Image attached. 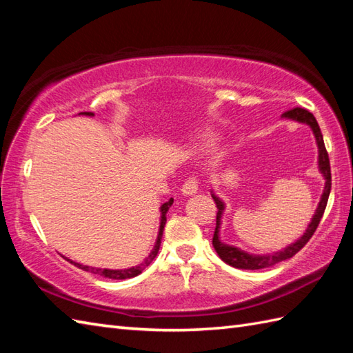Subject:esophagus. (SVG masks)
Returning a JSON list of instances; mask_svg holds the SVG:
<instances>
[{
	"label": "esophagus",
	"mask_w": 353,
	"mask_h": 353,
	"mask_svg": "<svg viewBox=\"0 0 353 353\" xmlns=\"http://www.w3.org/2000/svg\"><path fill=\"white\" fill-rule=\"evenodd\" d=\"M199 190V183L194 177H190L188 181H185V183L182 185V194L183 196H194Z\"/></svg>",
	"instance_id": "34e87169"
}]
</instances>
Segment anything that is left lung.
Masks as SVG:
<instances>
[{
	"label": "left lung",
	"instance_id": "obj_1",
	"mask_svg": "<svg viewBox=\"0 0 353 353\" xmlns=\"http://www.w3.org/2000/svg\"><path fill=\"white\" fill-rule=\"evenodd\" d=\"M282 118L292 119V121L302 123V124H306L311 127L314 138H316L317 148H319V162L317 163H319V171L321 172V176H323V179H325V190H323V194H321L319 206L316 209V212H314L311 223L308 224V228H306L305 234L299 239H296L294 243H291L290 245L285 247L283 250L267 253V254H253V253L238 249V247H235V245H229V244L221 241L220 228H221V219H223L224 209H226V205H224V201L219 196H216L214 191H211V196L216 203V209H219V212H216V226H215L214 238H212V245H214L215 252L219 253V256L224 262H226V264L235 267V268H241V270L267 268V267H272V265L277 264V262H282L285 259H290L294 256V254L301 250L306 243L310 241L311 236L314 235V232H316L321 216H323V212L326 209L329 194H331V165H329V156L326 152L323 134H321V132H320L317 119L314 118L311 112H308L306 109H302V108L287 110L285 114H282Z\"/></svg>",
	"mask_w": 353,
	"mask_h": 353
}]
</instances>
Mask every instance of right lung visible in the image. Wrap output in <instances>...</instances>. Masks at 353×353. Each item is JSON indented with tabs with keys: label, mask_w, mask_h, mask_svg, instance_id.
Segmentation results:
<instances>
[{
	"label": "right lung",
	"mask_w": 353,
	"mask_h": 353,
	"mask_svg": "<svg viewBox=\"0 0 353 353\" xmlns=\"http://www.w3.org/2000/svg\"><path fill=\"white\" fill-rule=\"evenodd\" d=\"M79 115H86V117H94V114H91V112H80ZM172 199H170L167 203H163L159 211H161V223H159V232H157V238H156V243H154V247L152 249V252H150L148 256L139 262L138 265L134 267H129V268H123V270H112V268H100V267H91V265H83L80 264V262H76V261H71L68 259L71 264H74L76 267L85 270V272H89V273H94V274H100V276H104V277H109V279H117V281H121V279H129V277H134L141 274L144 270L152 264L153 259L156 258L157 252H159V247H161V239H162V234H163V226H165V221H167V212L168 209L171 208L172 205Z\"/></svg>",
	"instance_id": "obj_1"
}]
</instances>
